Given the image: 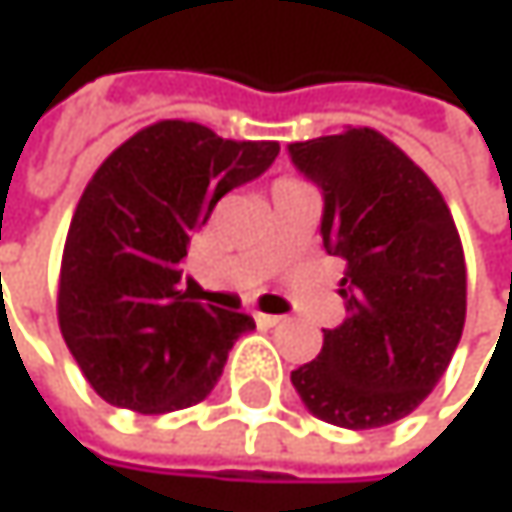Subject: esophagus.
I'll return each instance as SVG.
<instances>
[{
  "label": "esophagus",
  "mask_w": 512,
  "mask_h": 512,
  "mask_svg": "<svg viewBox=\"0 0 512 512\" xmlns=\"http://www.w3.org/2000/svg\"><path fill=\"white\" fill-rule=\"evenodd\" d=\"M256 322H259L262 328H277V325L283 322V316H268V313H256Z\"/></svg>",
  "instance_id": "obj_1"
}]
</instances>
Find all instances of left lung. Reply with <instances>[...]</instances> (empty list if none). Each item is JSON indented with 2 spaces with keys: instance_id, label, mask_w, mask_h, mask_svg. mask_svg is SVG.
I'll use <instances>...</instances> for the list:
<instances>
[{
  "instance_id": "8db88e82",
  "label": "left lung",
  "mask_w": 512,
  "mask_h": 512,
  "mask_svg": "<svg viewBox=\"0 0 512 512\" xmlns=\"http://www.w3.org/2000/svg\"><path fill=\"white\" fill-rule=\"evenodd\" d=\"M322 190V244L346 262V319L325 328L292 384L325 423L376 429L411 414L444 376L465 325V259L438 187L379 130L292 142Z\"/></svg>"
}]
</instances>
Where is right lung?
<instances>
[{
    "label": "right lung",
    "mask_w": 512,
    "mask_h": 512,
    "mask_svg": "<svg viewBox=\"0 0 512 512\" xmlns=\"http://www.w3.org/2000/svg\"><path fill=\"white\" fill-rule=\"evenodd\" d=\"M277 154V142L169 119L133 133L92 175L62 253L59 328L101 399L166 414L214 390L229 349L256 322L181 289L187 244Z\"/></svg>",
    "instance_id": "obj_1"
}]
</instances>
